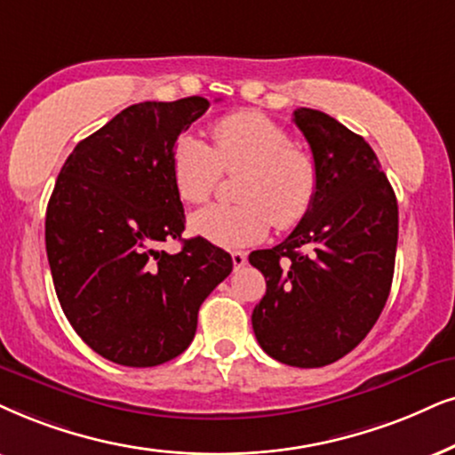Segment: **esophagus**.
<instances>
[{
  "label": "esophagus",
  "instance_id": "1",
  "mask_svg": "<svg viewBox=\"0 0 455 455\" xmlns=\"http://www.w3.org/2000/svg\"><path fill=\"white\" fill-rule=\"evenodd\" d=\"M231 258H233V268H235V270H239V268L245 267L247 256L243 254V251H233Z\"/></svg>",
  "mask_w": 455,
  "mask_h": 455
}]
</instances>
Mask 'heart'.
I'll list each match as a JSON object with an SVG mask.
<instances>
[{
  "label": "heart",
  "instance_id": "1",
  "mask_svg": "<svg viewBox=\"0 0 455 455\" xmlns=\"http://www.w3.org/2000/svg\"><path fill=\"white\" fill-rule=\"evenodd\" d=\"M224 174H239V204H214L193 212L188 228L227 250L254 245L273 224L294 228L308 216L319 188L315 159L294 147L290 132L262 113H233L212 132V145L185 132L172 148V178L187 204H201Z\"/></svg>",
  "mask_w": 455,
  "mask_h": 455
}]
</instances>
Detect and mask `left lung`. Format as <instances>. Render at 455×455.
Segmentation results:
<instances>
[{
	"mask_svg": "<svg viewBox=\"0 0 455 455\" xmlns=\"http://www.w3.org/2000/svg\"><path fill=\"white\" fill-rule=\"evenodd\" d=\"M294 124L317 165V197L290 237L250 254L267 279L251 327L273 359L323 367L348 355L380 317L393 283L399 208L363 138L315 108H296Z\"/></svg>",
	"mask_w": 455,
	"mask_h": 455,
	"instance_id": "left-lung-1",
	"label": "left lung"
}]
</instances>
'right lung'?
I'll list each match as a JSON object with an SVG mask.
<instances>
[{
  "instance_id": "right-lung-1",
  "label": "right lung",
  "mask_w": 455,
  "mask_h": 455,
  "mask_svg": "<svg viewBox=\"0 0 455 455\" xmlns=\"http://www.w3.org/2000/svg\"><path fill=\"white\" fill-rule=\"evenodd\" d=\"M188 96L138 102L84 138L45 212L56 296L79 338L113 363L153 367L187 350L201 302L231 275V254L204 237L178 254L185 208L172 178L176 138L208 111Z\"/></svg>"
}]
</instances>
